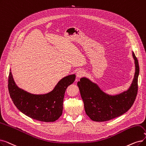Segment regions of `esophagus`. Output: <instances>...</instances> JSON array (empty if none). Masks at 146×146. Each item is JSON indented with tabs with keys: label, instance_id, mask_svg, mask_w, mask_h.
Listing matches in <instances>:
<instances>
[{
	"label": "esophagus",
	"instance_id": "obj_1",
	"mask_svg": "<svg viewBox=\"0 0 146 146\" xmlns=\"http://www.w3.org/2000/svg\"><path fill=\"white\" fill-rule=\"evenodd\" d=\"M85 75V72L84 70H79L77 72V74H76L77 77L79 78H80L84 76Z\"/></svg>",
	"mask_w": 146,
	"mask_h": 146
}]
</instances>
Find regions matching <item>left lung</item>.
Returning <instances> with one entry per match:
<instances>
[{
    "label": "left lung",
    "instance_id": "left-lung-1",
    "mask_svg": "<svg viewBox=\"0 0 146 146\" xmlns=\"http://www.w3.org/2000/svg\"><path fill=\"white\" fill-rule=\"evenodd\" d=\"M135 72L129 90L115 96H109L85 78L78 82L86 115L93 121L104 122L115 119L127 111L134 104L138 92V61L134 52Z\"/></svg>",
    "mask_w": 146,
    "mask_h": 146
}]
</instances>
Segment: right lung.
I'll return each instance as SVG.
<instances>
[{
    "instance_id": "1",
    "label": "right lung",
    "mask_w": 146,
    "mask_h": 146,
    "mask_svg": "<svg viewBox=\"0 0 146 146\" xmlns=\"http://www.w3.org/2000/svg\"><path fill=\"white\" fill-rule=\"evenodd\" d=\"M75 78V74L67 76L60 80L51 92L46 94L35 95L16 85L10 70L9 93L15 106L24 115L42 122H54L62 115L66 90L73 83Z\"/></svg>"
}]
</instances>
